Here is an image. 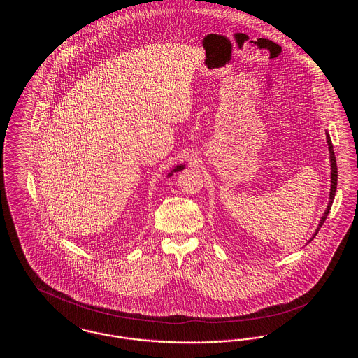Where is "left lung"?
Masks as SVG:
<instances>
[{
	"mask_svg": "<svg viewBox=\"0 0 358 358\" xmlns=\"http://www.w3.org/2000/svg\"><path fill=\"white\" fill-rule=\"evenodd\" d=\"M326 139H327V145H329V152H330V166H331V185H330V197H329V204L327 208L324 210V216L321 219V222L318 224V228L315 229V234L313 235V238H315V235L318 234V231L321 229V227L324 225V220L331 209V204H333V200H334V196H336V190H337V178H338V171H337V161H336V155H334V150H333V143H331V139L329 133H326Z\"/></svg>",
	"mask_w": 358,
	"mask_h": 358,
	"instance_id": "left-lung-1",
	"label": "left lung"
}]
</instances>
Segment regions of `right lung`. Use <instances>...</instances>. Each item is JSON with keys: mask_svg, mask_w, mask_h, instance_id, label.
<instances>
[{"mask_svg": "<svg viewBox=\"0 0 358 358\" xmlns=\"http://www.w3.org/2000/svg\"><path fill=\"white\" fill-rule=\"evenodd\" d=\"M184 168H185V165H177V166H176V168H174V169H173V171H171V173H169V174H168V176H169V177H171V174H173V171H182V169H184Z\"/></svg>", "mask_w": 358, "mask_h": 358, "instance_id": "right-lung-1", "label": "right lung"}]
</instances>
